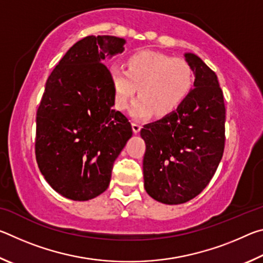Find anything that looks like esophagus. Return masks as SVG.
Returning a JSON list of instances; mask_svg holds the SVG:
<instances>
[{"label":"esophagus","instance_id":"1","mask_svg":"<svg viewBox=\"0 0 263 263\" xmlns=\"http://www.w3.org/2000/svg\"><path fill=\"white\" fill-rule=\"evenodd\" d=\"M140 130H141V125H139V124H137V123H132V131H133V133H139L140 132Z\"/></svg>","mask_w":263,"mask_h":263}]
</instances>
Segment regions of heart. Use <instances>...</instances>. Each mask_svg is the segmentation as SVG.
Segmentation results:
<instances>
[{"label": "heart", "mask_w": 263, "mask_h": 263, "mask_svg": "<svg viewBox=\"0 0 263 263\" xmlns=\"http://www.w3.org/2000/svg\"><path fill=\"white\" fill-rule=\"evenodd\" d=\"M109 77L118 110H125L139 92L130 109V116L137 121L149 118L154 112L158 116L173 112L183 103L194 84L188 62L153 51L133 53L127 60V70L112 65Z\"/></svg>", "instance_id": "b5f03b06"}]
</instances>
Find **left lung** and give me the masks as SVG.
<instances>
[{
  "label": "left lung",
  "instance_id": "left-lung-1",
  "mask_svg": "<svg viewBox=\"0 0 263 263\" xmlns=\"http://www.w3.org/2000/svg\"><path fill=\"white\" fill-rule=\"evenodd\" d=\"M194 87L175 111L146 124L140 136L146 152L144 186L169 205L196 197L211 181L225 144L224 96L215 72L194 53H184Z\"/></svg>",
  "mask_w": 263,
  "mask_h": 263
}]
</instances>
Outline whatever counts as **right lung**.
<instances>
[{
    "mask_svg": "<svg viewBox=\"0 0 263 263\" xmlns=\"http://www.w3.org/2000/svg\"><path fill=\"white\" fill-rule=\"evenodd\" d=\"M115 35H88L66 52L47 79L37 111L35 159L58 194L89 201L108 189L115 160L132 137L112 109L109 69L102 64L125 50Z\"/></svg>",
    "mask_w": 263,
    "mask_h": 263,
    "instance_id": "1",
    "label": "right lung"
}]
</instances>
